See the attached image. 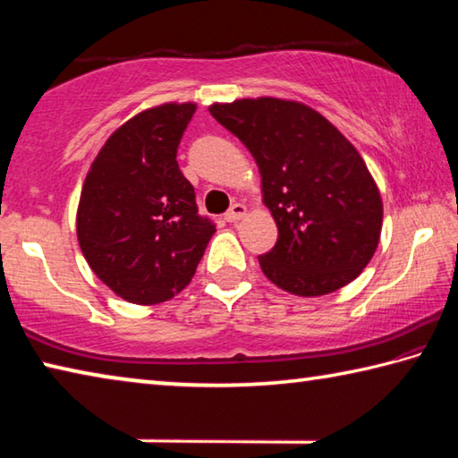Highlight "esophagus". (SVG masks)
I'll return each mask as SVG.
<instances>
[{"label": "esophagus", "instance_id": "1", "mask_svg": "<svg viewBox=\"0 0 458 458\" xmlns=\"http://www.w3.org/2000/svg\"><path fill=\"white\" fill-rule=\"evenodd\" d=\"M244 216H246V206L244 204H238V201H236V204H232L230 210L224 214V220H226V222H238L240 218H244Z\"/></svg>", "mask_w": 458, "mask_h": 458}]
</instances>
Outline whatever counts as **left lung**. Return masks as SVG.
Listing matches in <instances>:
<instances>
[{
  "label": "left lung",
  "instance_id": "obj_1",
  "mask_svg": "<svg viewBox=\"0 0 458 458\" xmlns=\"http://www.w3.org/2000/svg\"><path fill=\"white\" fill-rule=\"evenodd\" d=\"M260 169L265 204L278 238L259 262L270 283L319 297L352 283L374 257L382 198L355 147L301 103L242 98L212 105Z\"/></svg>",
  "mask_w": 458,
  "mask_h": 458
}]
</instances>
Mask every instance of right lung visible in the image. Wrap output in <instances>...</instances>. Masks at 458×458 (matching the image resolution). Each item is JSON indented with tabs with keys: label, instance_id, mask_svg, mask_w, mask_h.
Here are the masks:
<instances>
[{
	"label": "right lung",
	"instance_id": "1",
	"mask_svg": "<svg viewBox=\"0 0 458 458\" xmlns=\"http://www.w3.org/2000/svg\"><path fill=\"white\" fill-rule=\"evenodd\" d=\"M193 113L191 103L139 113L108 137L84 180L81 250L129 303H164L183 291L216 232L175 159Z\"/></svg>",
	"mask_w": 458,
	"mask_h": 458
}]
</instances>
